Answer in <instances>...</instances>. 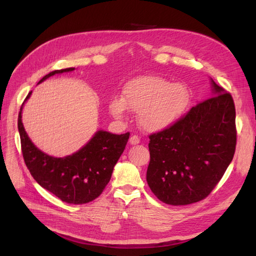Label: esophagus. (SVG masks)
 Segmentation results:
<instances>
[{
    "label": "esophagus",
    "mask_w": 256,
    "mask_h": 256,
    "mask_svg": "<svg viewBox=\"0 0 256 256\" xmlns=\"http://www.w3.org/2000/svg\"><path fill=\"white\" fill-rule=\"evenodd\" d=\"M130 143L132 145L139 144V143H140V137H138V136H136V135L132 136V137L130 138Z\"/></svg>",
    "instance_id": "esophagus-1"
}]
</instances>
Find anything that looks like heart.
<instances>
[{
  "mask_svg": "<svg viewBox=\"0 0 256 256\" xmlns=\"http://www.w3.org/2000/svg\"><path fill=\"white\" fill-rule=\"evenodd\" d=\"M189 100V92L184 85L170 84L156 76H143L124 86V98H114L109 110L117 119H124L128 109L139 113V124L144 130L158 132L176 122Z\"/></svg>",
  "mask_w": 256,
  "mask_h": 256,
  "instance_id": "obj_1",
  "label": "heart"
}]
</instances>
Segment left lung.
I'll return each instance as SVG.
<instances>
[{
  "label": "left lung",
  "mask_w": 256,
  "mask_h": 256,
  "mask_svg": "<svg viewBox=\"0 0 256 256\" xmlns=\"http://www.w3.org/2000/svg\"><path fill=\"white\" fill-rule=\"evenodd\" d=\"M210 98L198 102L171 126L152 134L146 180L166 204L204 199L232 160L236 108L230 93L210 78Z\"/></svg>",
  "instance_id": "8db88e82"
}]
</instances>
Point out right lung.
<instances>
[{
    "mask_svg": "<svg viewBox=\"0 0 256 256\" xmlns=\"http://www.w3.org/2000/svg\"><path fill=\"white\" fill-rule=\"evenodd\" d=\"M72 70L74 67L52 72L39 83L56 74ZM31 93L32 91L24 102ZM24 102L20 106L18 126L22 156L33 178L66 204H84L98 198L111 180L114 166L126 148L130 132L115 135L98 130L85 146L72 156H52L38 150L26 135L22 121Z\"/></svg>",
    "mask_w": 256,
    "mask_h": 256,
    "instance_id": "add662e5",
    "label": "right lung"
}]
</instances>
